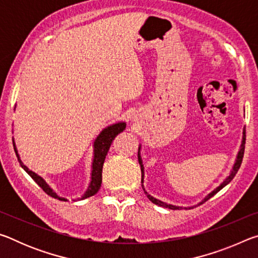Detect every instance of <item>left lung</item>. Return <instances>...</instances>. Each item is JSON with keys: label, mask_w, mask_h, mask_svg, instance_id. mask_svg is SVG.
I'll return each instance as SVG.
<instances>
[{"label": "left lung", "mask_w": 258, "mask_h": 258, "mask_svg": "<svg viewBox=\"0 0 258 258\" xmlns=\"http://www.w3.org/2000/svg\"><path fill=\"white\" fill-rule=\"evenodd\" d=\"M244 143H246V130H243V132H242L241 145H240V149H239L238 154H237V158H235V161H234V164H233V167H232V169H231L230 174H229L228 176H226V177L224 178V181L222 182L220 185H218L217 187H215V189H214L212 192H209V194L206 196V197H205V198L202 200V202H200L198 205H202V204H204L205 202H207L208 199H211L214 195H216L218 191L223 189V187H224L225 185H228L229 183H230L231 181H232V178L235 176V174H237L238 169H239V167H240V165H241V163H242L243 152H244ZM140 152H141V146L139 147V151H138V159H139L140 167H141V183H142V187H143V190H145V186H143V182H145V166H143L142 158H141V154H140ZM145 194L147 195V197L149 198L150 202H152V203L156 204V205H158V206L165 207V208H169V209H181V208H182L181 206H175V205L166 204V203H164V202H161V200L156 199V198L152 197V196H150L149 194H148V192H147L146 190H145ZM184 208H185V207H184ZM189 208H190V207H189Z\"/></svg>", "instance_id": "left-lung-1"}]
</instances>
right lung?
Returning <instances> with one entry per match:
<instances>
[{"instance_id":"obj_1","label":"right lung","mask_w":258,"mask_h":258,"mask_svg":"<svg viewBox=\"0 0 258 258\" xmlns=\"http://www.w3.org/2000/svg\"><path fill=\"white\" fill-rule=\"evenodd\" d=\"M125 127H126L125 121H118V123L111 124V125L107 126L106 128H103L97 137V139L94 140V142H93V159H92V166H91V168H92V171H91V181L89 183V186H87L86 191L84 192V195H83L81 198H77L76 200H82V199L89 198V197H91V196H94L99 191L100 186H101V183H102L103 163H104V159H106V156L108 154L109 148H110V146H111L112 140L115 139L120 132H123ZM14 148H15L17 158H18L21 167H23L25 171L28 173V175L32 177L33 180L42 187L43 191H44L45 194H47L49 196H51V197L56 198L59 200H63V202H67L66 198L60 197V196L56 195L55 192L51 189L50 185L45 182L44 178L38 175V174H36L35 172L30 171L27 166L24 165V163L20 159L18 150H17L15 141H14ZM74 200H75V199H74Z\"/></svg>"}]
</instances>
